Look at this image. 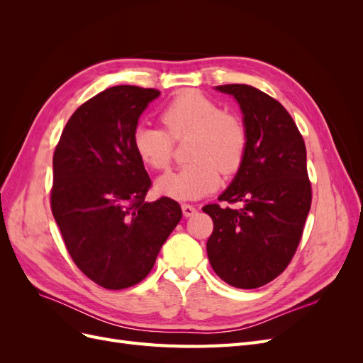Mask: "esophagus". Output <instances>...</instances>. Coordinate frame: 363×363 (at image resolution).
<instances>
[{
  "label": "esophagus",
  "mask_w": 363,
  "mask_h": 363,
  "mask_svg": "<svg viewBox=\"0 0 363 363\" xmlns=\"http://www.w3.org/2000/svg\"><path fill=\"white\" fill-rule=\"evenodd\" d=\"M182 211H183V215L186 218H189L196 212V208L192 204H182Z\"/></svg>",
  "instance_id": "1"
}]
</instances>
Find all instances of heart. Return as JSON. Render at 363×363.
I'll return each mask as SVG.
<instances>
[{
	"label": "heart",
	"instance_id": "1",
	"mask_svg": "<svg viewBox=\"0 0 363 363\" xmlns=\"http://www.w3.org/2000/svg\"><path fill=\"white\" fill-rule=\"evenodd\" d=\"M160 121L167 132L150 124H139L133 131L136 155L151 169L168 168L172 139L189 135L184 147L189 162L157 180L162 195L179 201L196 200L218 188L219 171L230 175L242 167L248 147L247 127L212 98L199 91H184L162 108Z\"/></svg>",
	"mask_w": 363,
	"mask_h": 363
}]
</instances>
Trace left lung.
I'll return each mask as SVG.
<instances>
[{"mask_svg": "<svg viewBox=\"0 0 363 363\" xmlns=\"http://www.w3.org/2000/svg\"><path fill=\"white\" fill-rule=\"evenodd\" d=\"M216 91L239 103L248 147L242 167L218 199L244 206L203 207L213 221L207 256L219 279L255 289L280 276L300 244L312 203L306 145L292 116L272 96L248 84Z\"/></svg>", "mask_w": 363, "mask_h": 363, "instance_id": "8db88e82", "label": "left lung"}]
</instances>
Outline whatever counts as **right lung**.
<instances>
[{"label": "right lung", "instance_id": "add662e5", "mask_svg": "<svg viewBox=\"0 0 363 363\" xmlns=\"http://www.w3.org/2000/svg\"><path fill=\"white\" fill-rule=\"evenodd\" d=\"M157 89L113 86L72 113L52 156L51 211L79 269L106 289L144 280L182 207L168 196L147 203L151 180L133 131Z\"/></svg>", "mask_w": 363, "mask_h": 363}]
</instances>
